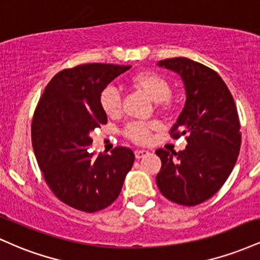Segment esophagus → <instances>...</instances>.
I'll return each instance as SVG.
<instances>
[{"instance_id":"1","label":"esophagus","mask_w":260,"mask_h":260,"mask_svg":"<svg viewBox=\"0 0 260 260\" xmlns=\"http://www.w3.org/2000/svg\"><path fill=\"white\" fill-rule=\"evenodd\" d=\"M149 151L148 150H144V149H139V150H136L134 151V155H136V159H142V157H144L145 155H148Z\"/></svg>"}]
</instances>
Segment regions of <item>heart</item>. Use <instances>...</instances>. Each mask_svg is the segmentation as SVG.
Returning <instances> with one entry per match:
<instances>
[{"label": "heart", "instance_id": "obj_1", "mask_svg": "<svg viewBox=\"0 0 260 260\" xmlns=\"http://www.w3.org/2000/svg\"><path fill=\"white\" fill-rule=\"evenodd\" d=\"M131 84L133 88L143 91L154 103L166 105L171 95V85L168 79L164 78L154 71H140L131 77ZM100 106L105 115L109 117H115L121 112V98L116 89H104L100 94ZM156 127L154 123H142V122H132L124 128V134L127 138L136 143H147L150 138L151 129Z\"/></svg>", "mask_w": 260, "mask_h": 260}]
</instances>
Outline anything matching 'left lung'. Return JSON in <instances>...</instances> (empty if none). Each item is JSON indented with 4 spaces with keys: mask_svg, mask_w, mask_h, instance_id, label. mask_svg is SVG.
I'll return each instance as SVG.
<instances>
[{
    "mask_svg": "<svg viewBox=\"0 0 260 260\" xmlns=\"http://www.w3.org/2000/svg\"><path fill=\"white\" fill-rule=\"evenodd\" d=\"M183 80L186 103L171 136H187L182 151L157 149L156 184L169 201L193 207L213 197L234 169L241 148L240 120L234 98L215 71L186 57L157 62Z\"/></svg>",
    "mask_w": 260,
    "mask_h": 260,
    "instance_id": "1",
    "label": "left lung"
}]
</instances>
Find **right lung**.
<instances>
[{
    "label": "right lung",
    "mask_w": 260,
    "mask_h": 260,
    "mask_svg": "<svg viewBox=\"0 0 260 260\" xmlns=\"http://www.w3.org/2000/svg\"><path fill=\"white\" fill-rule=\"evenodd\" d=\"M131 66L80 64L56 74L45 88L31 122V142L40 170L59 201L94 213L120 196L134 162L129 148L95 156L91 131L107 123L100 94Z\"/></svg>",
    "instance_id": "obj_1"
}]
</instances>
